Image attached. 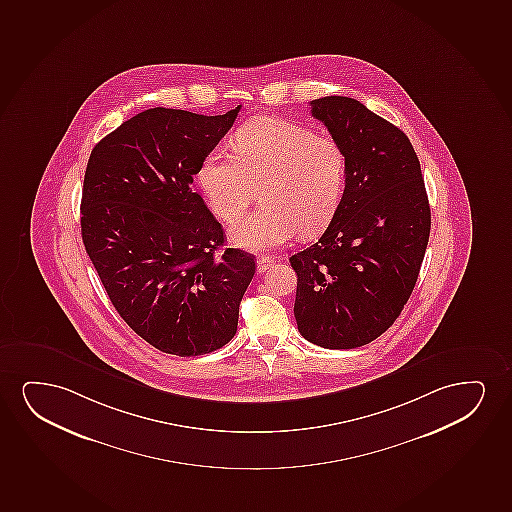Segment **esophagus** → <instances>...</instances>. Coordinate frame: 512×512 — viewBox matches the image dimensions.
I'll list each match as a JSON object with an SVG mask.
<instances>
[{
	"mask_svg": "<svg viewBox=\"0 0 512 512\" xmlns=\"http://www.w3.org/2000/svg\"><path fill=\"white\" fill-rule=\"evenodd\" d=\"M273 264V257H269V255H260L259 259H257V273H266L267 269L273 266Z\"/></svg>",
	"mask_w": 512,
	"mask_h": 512,
	"instance_id": "obj_1",
	"label": "esophagus"
}]
</instances>
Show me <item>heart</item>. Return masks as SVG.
I'll list each match as a JSON object with an SVG mask.
<instances>
[{
    "mask_svg": "<svg viewBox=\"0 0 512 512\" xmlns=\"http://www.w3.org/2000/svg\"><path fill=\"white\" fill-rule=\"evenodd\" d=\"M234 147L238 156H206L200 184L226 222L241 219L260 191L264 205L231 231L239 246L264 252L285 245L297 231L312 236L328 226L346 179L337 140L293 121L257 118L236 133Z\"/></svg>",
    "mask_w": 512,
    "mask_h": 512,
    "instance_id": "obj_1",
    "label": "heart"
}]
</instances>
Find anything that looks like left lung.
I'll return each mask as SVG.
<instances>
[{
  "label": "left lung",
  "instance_id": "left-lung-1",
  "mask_svg": "<svg viewBox=\"0 0 512 512\" xmlns=\"http://www.w3.org/2000/svg\"><path fill=\"white\" fill-rule=\"evenodd\" d=\"M311 113L346 156V187L321 238L290 257L304 339L354 349L396 321L419 278L431 208L412 142L359 100L323 97Z\"/></svg>",
  "mask_w": 512,
  "mask_h": 512
}]
</instances>
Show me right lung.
<instances>
[{"label": "right lung", "mask_w": 512, "mask_h": 512, "mask_svg": "<svg viewBox=\"0 0 512 512\" xmlns=\"http://www.w3.org/2000/svg\"><path fill=\"white\" fill-rule=\"evenodd\" d=\"M219 116L154 107L93 147L81 198V238L114 309L160 351L201 356L238 330L255 257L226 248L193 177L233 127Z\"/></svg>", "instance_id": "right-lung-1"}]
</instances>
